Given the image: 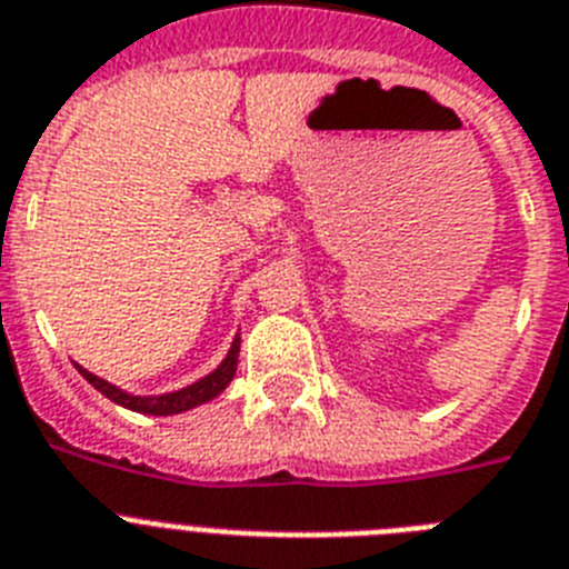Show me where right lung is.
Here are the masks:
<instances>
[{"mask_svg":"<svg viewBox=\"0 0 569 569\" xmlns=\"http://www.w3.org/2000/svg\"><path fill=\"white\" fill-rule=\"evenodd\" d=\"M237 356H240V338H233L226 361H222L211 376H204V379H199L196 385H190V388L176 390V393H164V396H130V393H123L121 388L109 385V381L92 376L80 365L78 370L94 390H100V393L107 396V399H112L114 405H121V408H130L136 410V413H147V417H173V413L190 410L196 408V405L211 402L213 396L222 393V390L228 388V381L233 379V373H237Z\"/></svg>","mask_w":569,"mask_h":569,"instance_id":"add662e5","label":"right lung"}]
</instances>
